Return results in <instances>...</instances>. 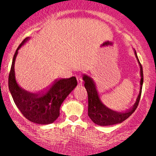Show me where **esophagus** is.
<instances>
[{"instance_id":"obj_1","label":"esophagus","mask_w":156,"mask_h":156,"mask_svg":"<svg viewBox=\"0 0 156 156\" xmlns=\"http://www.w3.org/2000/svg\"><path fill=\"white\" fill-rule=\"evenodd\" d=\"M76 80H77L78 84H79V85H82V84L83 80H82V77H81V76H76Z\"/></svg>"}]
</instances>
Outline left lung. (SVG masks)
<instances>
[{
	"instance_id": "obj_1",
	"label": "left lung",
	"mask_w": 156,
	"mask_h": 156,
	"mask_svg": "<svg viewBox=\"0 0 156 156\" xmlns=\"http://www.w3.org/2000/svg\"><path fill=\"white\" fill-rule=\"evenodd\" d=\"M134 54H135V56L140 66V86L139 94H138L135 104H133L131 109L127 112H116V111L112 110L106 106L100 99L99 96L98 94L97 87H96L95 82L93 79L90 76L85 75V74L83 76V80L85 82L84 87L88 93V116L91 119V120L97 125L106 126H111L122 123L123 121L129 118L137 108L140 101V95H141L142 86L143 82H144V74H143L142 65L140 63L135 50H134Z\"/></svg>"
}]
</instances>
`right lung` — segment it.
Returning <instances> with one entry per match:
<instances>
[{
  "label": "right lung",
  "mask_w": 156,
  "mask_h": 156,
  "mask_svg": "<svg viewBox=\"0 0 156 156\" xmlns=\"http://www.w3.org/2000/svg\"><path fill=\"white\" fill-rule=\"evenodd\" d=\"M30 39V37L24 39L16 51L8 77V87L15 104L27 120L37 124H50L59 117L61 104L76 87L77 82L74 76L60 79L41 93L30 92L19 86L15 74V62L18 50Z\"/></svg>",
  "instance_id": "add662e5"
}]
</instances>
